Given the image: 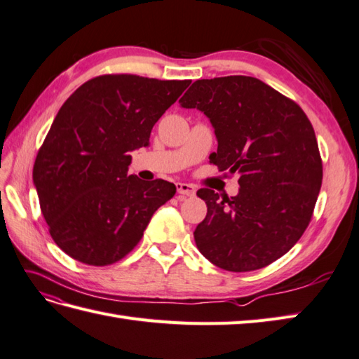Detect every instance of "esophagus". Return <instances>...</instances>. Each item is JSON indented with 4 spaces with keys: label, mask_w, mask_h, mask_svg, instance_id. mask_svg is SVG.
<instances>
[{
    "label": "esophagus",
    "mask_w": 359,
    "mask_h": 359,
    "mask_svg": "<svg viewBox=\"0 0 359 359\" xmlns=\"http://www.w3.org/2000/svg\"><path fill=\"white\" fill-rule=\"evenodd\" d=\"M177 190H178V194H180V198L195 196V194H196L195 187L192 184H187V182H178Z\"/></svg>",
    "instance_id": "obj_1"
}]
</instances>
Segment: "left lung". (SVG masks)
<instances>
[{"mask_svg": "<svg viewBox=\"0 0 359 359\" xmlns=\"http://www.w3.org/2000/svg\"><path fill=\"white\" fill-rule=\"evenodd\" d=\"M210 119L218 150L210 163L240 175L236 196L196 195L207 215L196 247L212 264L250 272L281 258L304 233L323 181L315 130L302 109L261 79H198L180 100Z\"/></svg>", "mask_w": 359, "mask_h": 359, "instance_id": "1", "label": "left lung"}]
</instances>
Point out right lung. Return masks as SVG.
Returning <instances> with one entry per match:
<instances>
[{"mask_svg": "<svg viewBox=\"0 0 359 359\" xmlns=\"http://www.w3.org/2000/svg\"><path fill=\"white\" fill-rule=\"evenodd\" d=\"M190 83L101 75L61 106L38 150L34 184L49 233L70 258L89 266L124 258L177 192L127 170L132 150L149 146L155 123Z\"/></svg>", "mask_w": 359, "mask_h": 359, "instance_id": "obj_1", "label": "right lung"}]
</instances>
